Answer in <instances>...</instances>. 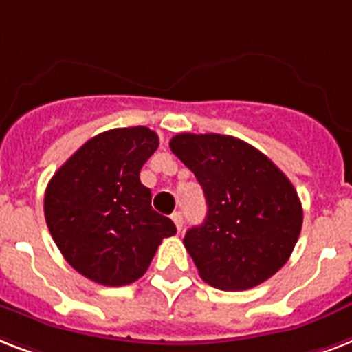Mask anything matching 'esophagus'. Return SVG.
I'll return each mask as SVG.
<instances>
[{
  "label": "esophagus",
  "instance_id": "34e87169",
  "mask_svg": "<svg viewBox=\"0 0 352 352\" xmlns=\"http://www.w3.org/2000/svg\"><path fill=\"white\" fill-rule=\"evenodd\" d=\"M173 222L176 224L178 231L184 230V214L178 213V211H176V213H173Z\"/></svg>",
  "mask_w": 352,
  "mask_h": 352
}]
</instances>
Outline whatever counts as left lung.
Returning a JSON list of instances; mask_svg holds the SVG:
<instances>
[{
    "mask_svg": "<svg viewBox=\"0 0 352 352\" xmlns=\"http://www.w3.org/2000/svg\"><path fill=\"white\" fill-rule=\"evenodd\" d=\"M168 145L206 195V220L184 239L201 279L220 290H248L270 279L285 266L303 226L292 182L231 135L178 133Z\"/></svg>",
    "mask_w": 352,
    "mask_h": 352,
    "instance_id": "1",
    "label": "left lung"
}]
</instances>
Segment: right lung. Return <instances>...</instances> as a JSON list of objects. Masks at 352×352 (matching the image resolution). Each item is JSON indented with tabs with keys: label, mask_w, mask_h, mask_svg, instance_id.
Returning <instances> with one entry per match:
<instances>
[{
	"label": "right lung",
	"mask_w": 352,
	"mask_h": 352,
	"mask_svg": "<svg viewBox=\"0 0 352 352\" xmlns=\"http://www.w3.org/2000/svg\"><path fill=\"white\" fill-rule=\"evenodd\" d=\"M160 139L146 126L113 128L86 141L49 182L43 213L54 244L84 277L124 287L151 266L157 246L176 233L152 209L141 167Z\"/></svg>",
	"instance_id": "right-lung-1"
}]
</instances>
